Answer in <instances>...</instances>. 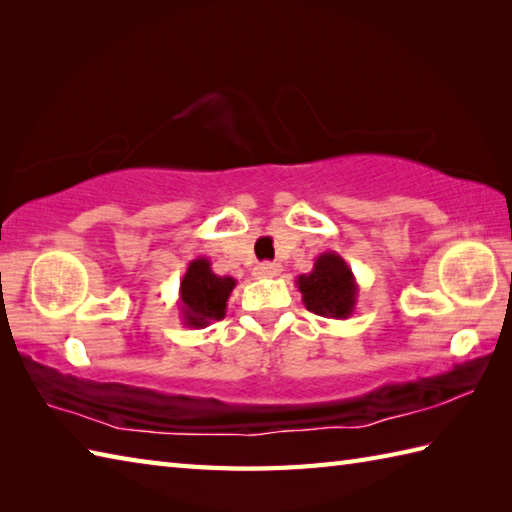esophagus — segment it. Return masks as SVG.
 <instances>
[{
	"label": "esophagus",
	"mask_w": 512,
	"mask_h": 512,
	"mask_svg": "<svg viewBox=\"0 0 512 512\" xmlns=\"http://www.w3.org/2000/svg\"><path fill=\"white\" fill-rule=\"evenodd\" d=\"M279 273H281V266L275 264V262H264V264L255 266V277L257 279H273Z\"/></svg>",
	"instance_id": "esophagus-1"
}]
</instances>
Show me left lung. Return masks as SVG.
Wrapping results in <instances>:
<instances>
[{
    "mask_svg": "<svg viewBox=\"0 0 512 512\" xmlns=\"http://www.w3.org/2000/svg\"><path fill=\"white\" fill-rule=\"evenodd\" d=\"M295 284L301 292L303 306L325 319H347L354 314L358 284L345 259L328 250L314 259L308 275H299Z\"/></svg>",
    "mask_w": 512,
    "mask_h": 512,
    "instance_id": "obj_1",
    "label": "left lung"
}]
</instances>
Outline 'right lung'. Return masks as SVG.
Wrapping results in <instances>:
<instances>
[{
    "instance_id": "1",
    "label": "right lung",
    "mask_w": 512,
    "mask_h": 512,
    "mask_svg": "<svg viewBox=\"0 0 512 512\" xmlns=\"http://www.w3.org/2000/svg\"><path fill=\"white\" fill-rule=\"evenodd\" d=\"M237 281L233 277H220L211 270L206 257H198L187 266L180 281V312L187 328L200 330L213 321L226 317V301L231 297Z\"/></svg>"
}]
</instances>
